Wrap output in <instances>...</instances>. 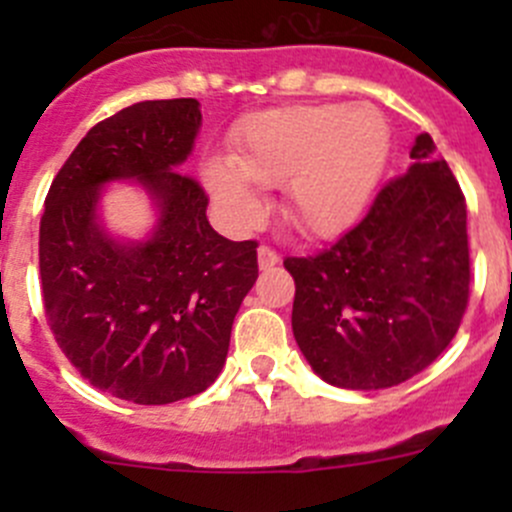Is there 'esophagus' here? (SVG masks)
Returning a JSON list of instances; mask_svg holds the SVG:
<instances>
[{"instance_id": "obj_1", "label": "esophagus", "mask_w": 512, "mask_h": 512, "mask_svg": "<svg viewBox=\"0 0 512 512\" xmlns=\"http://www.w3.org/2000/svg\"><path fill=\"white\" fill-rule=\"evenodd\" d=\"M277 262H280V255H277L275 250H270V247H265V245L257 250V265H260V270H272Z\"/></svg>"}]
</instances>
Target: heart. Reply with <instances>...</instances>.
<instances>
[{"instance_id": "obj_1", "label": "heart", "mask_w": 512, "mask_h": 512, "mask_svg": "<svg viewBox=\"0 0 512 512\" xmlns=\"http://www.w3.org/2000/svg\"><path fill=\"white\" fill-rule=\"evenodd\" d=\"M391 133L371 103H299L245 118L232 156L203 163V180L235 225L265 213L262 188H285V213L302 232L332 237L364 215L389 160Z\"/></svg>"}]
</instances>
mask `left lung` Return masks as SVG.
Listing matches in <instances>:
<instances>
[{"mask_svg": "<svg viewBox=\"0 0 512 512\" xmlns=\"http://www.w3.org/2000/svg\"><path fill=\"white\" fill-rule=\"evenodd\" d=\"M292 332L339 389H389L441 356L468 304L466 200L428 133L359 225L314 257H287Z\"/></svg>", "mask_w": 512, "mask_h": 512, "instance_id": "1", "label": "left lung"}]
</instances>
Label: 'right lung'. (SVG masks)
<instances>
[{
  "mask_svg": "<svg viewBox=\"0 0 512 512\" xmlns=\"http://www.w3.org/2000/svg\"><path fill=\"white\" fill-rule=\"evenodd\" d=\"M203 113L195 98L141 101L96 123L51 183L39 227L49 327L91 386L143 406L208 389L225 366L235 314L257 280V242L208 223V198L178 173ZM136 182L152 230H107L100 200Z\"/></svg>",
  "mask_w": 512,
  "mask_h": 512,
  "instance_id": "right-lung-1",
  "label": "right lung"
}]
</instances>
